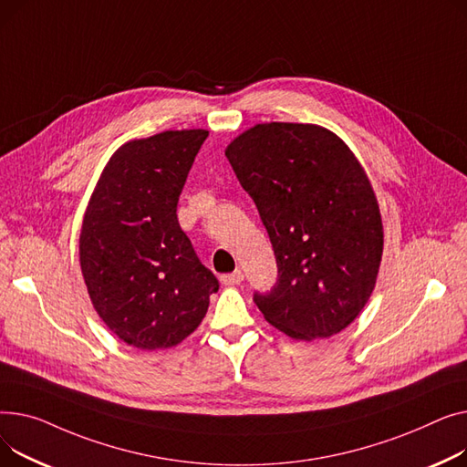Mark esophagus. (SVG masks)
Masks as SVG:
<instances>
[{
    "label": "esophagus",
    "instance_id": "1",
    "mask_svg": "<svg viewBox=\"0 0 467 467\" xmlns=\"http://www.w3.org/2000/svg\"><path fill=\"white\" fill-rule=\"evenodd\" d=\"M241 281H243V271L241 269H235L234 273H228V275L221 277V283L224 286H234V285H239Z\"/></svg>",
    "mask_w": 467,
    "mask_h": 467
}]
</instances>
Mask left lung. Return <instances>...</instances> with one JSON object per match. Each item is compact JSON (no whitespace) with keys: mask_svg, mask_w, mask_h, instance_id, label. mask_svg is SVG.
Instances as JSON below:
<instances>
[{"mask_svg":"<svg viewBox=\"0 0 467 467\" xmlns=\"http://www.w3.org/2000/svg\"><path fill=\"white\" fill-rule=\"evenodd\" d=\"M226 158L254 200L279 277L254 294L292 339H327L362 313L382 258L380 211L358 158L317 124L265 122L239 133Z\"/></svg>","mask_w":467,"mask_h":467,"instance_id":"8db88e82","label":"left lung"}]
</instances>
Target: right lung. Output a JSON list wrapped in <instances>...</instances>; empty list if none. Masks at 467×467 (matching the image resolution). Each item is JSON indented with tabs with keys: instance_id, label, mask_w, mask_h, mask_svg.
I'll list each match as a JSON object with an SVG mask.
<instances>
[{
	"instance_id": "add662e5",
	"label": "right lung",
	"mask_w": 467,
	"mask_h": 467,
	"mask_svg": "<svg viewBox=\"0 0 467 467\" xmlns=\"http://www.w3.org/2000/svg\"><path fill=\"white\" fill-rule=\"evenodd\" d=\"M207 130L131 140L109 158L82 218L80 271L96 313L119 339L171 348L202 324L218 281L177 221Z\"/></svg>"
}]
</instances>
